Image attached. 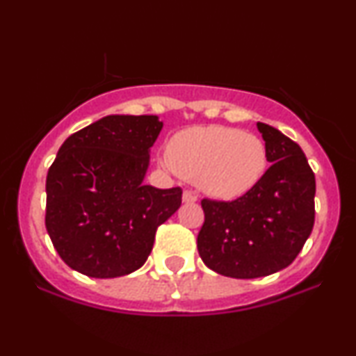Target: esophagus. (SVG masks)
Here are the masks:
<instances>
[{
	"instance_id": "obj_1",
	"label": "esophagus",
	"mask_w": 356,
	"mask_h": 356,
	"mask_svg": "<svg viewBox=\"0 0 356 356\" xmlns=\"http://www.w3.org/2000/svg\"><path fill=\"white\" fill-rule=\"evenodd\" d=\"M182 201L186 202V204H192V202L197 201V195H195L194 192H192V191L187 189V191H184V194H182Z\"/></svg>"
}]
</instances>
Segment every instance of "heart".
Masks as SVG:
<instances>
[{"mask_svg": "<svg viewBox=\"0 0 356 356\" xmlns=\"http://www.w3.org/2000/svg\"><path fill=\"white\" fill-rule=\"evenodd\" d=\"M167 161L212 197L238 199L254 189L269 159L266 144L254 134L209 125L175 134L167 145Z\"/></svg>", "mask_w": 356, "mask_h": 356, "instance_id": "heart-1", "label": "heart"}]
</instances>
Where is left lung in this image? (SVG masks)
<instances>
[{
    "label": "left lung",
    "mask_w": 356,
    "mask_h": 356,
    "mask_svg": "<svg viewBox=\"0 0 356 356\" xmlns=\"http://www.w3.org/2000/svg\"><path fill=\"white\" fill-rule=\"evenodd\" d=\"M271 167L252 191L234 201L202 199L197 249L212 271L252 280L296 259L314 224L316 182L301 147L257 122Z\"/></svg>",
    "instance_id": "left-lung-1"
}]
</instances>
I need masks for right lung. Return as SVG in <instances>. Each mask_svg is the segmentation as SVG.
Listing matches in <instances>:
<instances>
[{
  "instance_id": "right-lung-1",
  "label": "right lung",
  "mask_w": 356,
  "mask_h": 356,
  "mask_svg": "<svg viewBox=\"0 0 356 356\" xmlns=\"http://www.w3.org/2000/svg\"><path fill=\"white\" fill-rule=\"evenodd\" d=\"M157 115H107L70 136L47 175L44 226L61 259L90 277L144 266L182 189L145 186Z\"/></svg>"
}]
</instances>
